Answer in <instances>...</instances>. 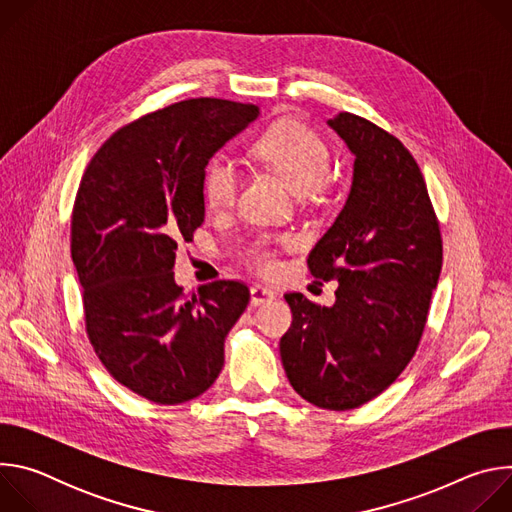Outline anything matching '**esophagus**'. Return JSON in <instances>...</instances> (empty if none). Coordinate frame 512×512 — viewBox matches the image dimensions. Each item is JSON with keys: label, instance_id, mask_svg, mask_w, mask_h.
<instances>
[{"label": "esophagus", "instance_id": "34e87169", "mask_svg": "<svg viewBox=\"0 0 512 512\" xmlns=\"http://www.w3.org/2000/svg\"><path fill=\"white\" fill-rule=\"evenodd\" d=\"M275 296H273V291L271 289H267V287H263V285H259V283H255L253 287H251V304L253 306H261V304H265V302H271Z\"/></svg>", "mask_w": 512, "mask_h": 512}]
</instances>
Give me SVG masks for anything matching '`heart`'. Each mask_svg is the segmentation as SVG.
Instances as JSON below:
<instances>
[{"instance_id": "1", "label": "heart", "mask_w": 512, "mask_h": 512, "mask_svg": "<svg viewBox=\"0 0 512 512\" xmlns=\"http://www.w3.org/2000/svg\"><path fill=\"white\" fill-rule=\"evenodd\" d=\"M253 154L300 194L320 188L332 172V150L328 141L300 121H285L267 129L255 141ZM239 184V164L227 154H216L202 174V200L206 208L212 212L233 208ZM277 243H285V237L257 239L245 249L243 261L261 275L275 273L279 269Z\"/></svg>"}]
</instances>
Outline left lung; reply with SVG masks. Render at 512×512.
<instances>
[{
  "mask_svg": "<svg viewBox=\"0 0 512 512\" xmlns=\"http://www.w3.org/2000/svg\"><path fill=\"white\" fill-rule=\"evenodd\" d=\"M328 125L354 154V178L308 267L322 281H338L336 304L285 294L294 320L279 352L298 395L348 411L389 389L413 358L444 247L423 174L405 145L348 111Z\"/></svg>",
  "mask_w": 512,
  "mask_h": 512,
  "instance_id": "1",
  "label": "left lung"
}]
</instances>
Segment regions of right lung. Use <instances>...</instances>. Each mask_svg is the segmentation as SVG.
Segmentation results:
<instances>
[{
	"label": "right lung",
	"mask_w": 512,
	"mask_h": 512,
	"mask_svg": "<svg viewBox=\"0 0 512 512\" xmlns=\"http://www.w3.org/2000/svg\"><path fill=\"white\" fill-rule=\"evenodd\" d=\"M259 107L188 99L117 129L89 162L72 206L70 255L85 330L107 373L158 405L202 395L249 287L218 279L188 300L174 281L180 243L204 223L202 174Z\"/></svg>",
	"instance_id": "obj_1"
}]
</instances>
